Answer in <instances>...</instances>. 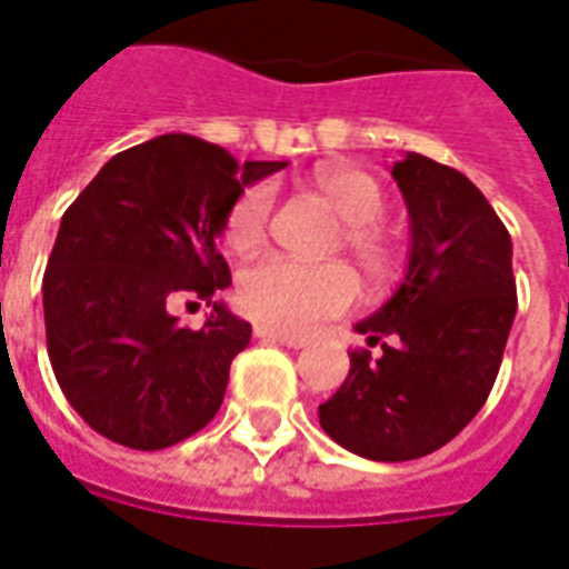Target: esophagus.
<instances>
[{
    "label": "esophagus",
    "instance_id": "34e87169",
    "mask_svg": "<svg viewBox=\"0 0 569 569\" xmlns=\"http://www.w3.org/2000/svg\"><path fill=\"white\" fill-rule=\"evenodd\" d=\"M256 338H259V340H271V343H280V347H292V349L307 347V338H292V335H280V331H271V328H264V326L256 328Z\"/></svg>",
    "mask_w": 569,
    "mask_h": 569
}]
</instances>
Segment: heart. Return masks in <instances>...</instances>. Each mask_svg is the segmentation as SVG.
Listing matches in <instances>:
<instances>
[{
  "mask_svg": "<svg viewBox=\"0 0 569 569\" xmlns=\"http://www.w3.org/2000/svg\"><path fill=\"white\" fill-rule=\"evenodd\" d=\"M322 199L343 217V243L356 256L368 280L382 283L398 262L391 234L382 229L380 217L386 196L377 178L352 166H326L313 174ZM273 210V189L252 183L231 201L222 238L234 252H252L268 238ZM359 280L343 262H301L286 256H268L250 264L238 283L241 310L259 326L280 335H305L322 319L340 317L356 305Z\"/></svg>",
  "mask_w": 569,
  "mask_h": 569,
  "instance_id": "1",
  "label": "heart"
}]
</instances>
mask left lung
Here are the masks:
<instances>
[{"mask_svg": "<svg viewBox=\"0 0 569 569\" xmlns=\"http://www.w3.org/2000/svg\"><path fill=\"white\" fill-rule=\"evenodd\" d=\"M391 178L410 213L407 273L356 326L382 352H349L319 403L322 431L370 461L431 456L482 410L519 305L507 226L461 171L407 153Z\"/></svg>", "mask_w": 569, "mask_h": 569, "instance_id": "8db88e82", "label": "left lung"}]
</instances>
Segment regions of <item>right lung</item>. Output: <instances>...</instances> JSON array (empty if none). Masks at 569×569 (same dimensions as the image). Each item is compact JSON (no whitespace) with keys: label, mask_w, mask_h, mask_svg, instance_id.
I'll return each instance as SVG.
<instances>
[{"label":"right lung","mask_w":569,"mask_h":569,"mask_svg":"<svg viewBox=\"0 0 569 569\" xmlns=\"http://www.w3.org/2000/svg\"><path fill=\"white\" fill-rule=\"evenodd\" d=\"M280 168L159 134L108 159L62 213L41 283L48 356L92 431L153 452L217 416L231 359L252 335L213 298L231 283L217 238L243 187ZM174 297L204 300L206 326L180 327Z\"/></svg>","instance_id":"obj_1"}]
</instances>
